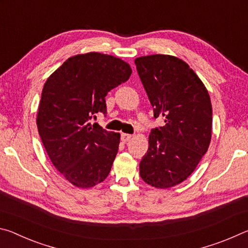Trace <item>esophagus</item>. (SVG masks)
<instances>
[{
	"label": "esophagus",
	"mask_w": 248,
	"mask_h": 248,
	"mask_svg": "<svg viewBox=\"0 0 248 248\" xmlns=\"http://www.w3.org/2000/svg\"><path fill=\"white\" fill-rule=\"evenodd\" d=\"M131 139H132L131 134H128V133H123V134H121V141L124 142V143H125V142L130 141Z\"/></svg>",
	"instance_id": "1"
}]
</instances>
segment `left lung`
Returning <instances> with one entry per match:
<instances>
[{
	"mask_svg": "<svg viewBox=\"0 0 248 248\" xmlns=\"http://www.w3.org/2000/svg\"><path fill=\"white\" fill-rule=\"evenodd\" d=\"M153 107L165 125L153 129L140 176L155 188L174 187L192 174L208 151L212 136V106L208 90L186 62L170 54L134 60Z\"/></svg>",
	"mask_w": 248,
	"mask_h": 248,
	"instance_id": "1",
	"label": "left lung"
}]
</instances>
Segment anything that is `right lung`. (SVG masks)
Here are the masks:
<instances>
[{
	"mask_svg": "<svg viewBox=\"0 0 248 248\" xmlns=\"http://www.w3.org/2000/svg\"><path fill=\"white\" fill-rule=\"evenodd\" d=\"M131 73L119 58L87 52L69 58L46 81L37 128L53 166L73 186L92 188L110 171L120 133L89 120L107 114V93Z\"/></svg>",
	"mask_w": 248,
	"mask_h": 248,
	"instance_id": "right-lung-1",
	"label": "right lung"
}]
</instances>
